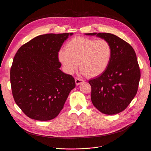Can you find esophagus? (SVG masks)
Instances as JSON below:
<instances>
[{"label":"esophagus","instance_id":"1","mask_svg":"<svg viewBox=\"0 0 151 151\" xmlns=\"http://www.w3.org/2000/svg\"><path fill=\"white\" fill-rule=\"evenodd\" d=\"M75 82H76V84L77 85H78L80 84H81L82 83H83L85 82L84 80L82 79V78H75Z\"/></svg>","mask_w":151,"mask_h":151}]
</instances>
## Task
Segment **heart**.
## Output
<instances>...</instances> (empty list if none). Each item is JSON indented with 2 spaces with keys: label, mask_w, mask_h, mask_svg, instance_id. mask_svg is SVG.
Masks as SVG:
<instances>
[{
  "label": "heart",
  "mask_w": 151,
  "mask_h": 151,
  "mask_svg": "<svg viewBox=\"0 0 151 151\" xmlns=\"http://www.w3.org/2000/svg\"><path fill=\"white\" fill-rule=\"evenodd\" d=\"M112 55V47L108 41L77 36L66 43L65 49L60 50L58 59L69 74L74 71L79 63L83 75L96 77L108 68Z\"/></svg>",
  "instance_id": "b5f03b06"
}]
</instances>
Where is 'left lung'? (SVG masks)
<instances>
[{
    "label": "left lung",
    "instance_id": "obj_1",
    "mask_svg": "<svg viewBox=\"0 0 151 151\" xmlns=\"http://www.w3.org/2000/svg\"><path fill=\"white\" fill-rule=\"evenodd\" d=\"M108 41L113 55L110 63L99 76L90 80L91 99L94 107L106 114L124 110L135 96L140 79V70L135 52L129 43L113 34L91 33Z\"/></svg>",
    "mask_w": 151,
    "mask_h": 151
}]
</instances>
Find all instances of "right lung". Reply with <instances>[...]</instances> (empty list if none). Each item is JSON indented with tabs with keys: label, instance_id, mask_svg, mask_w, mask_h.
<instances>
[{
	"label": "right lung",
	"instance_id": "obj_1",
	"mask_svg": "<svg viewBox=\"0 0 151 151\" xmlns=\"http://www.w3.org/2000/svg\"><path fill=\"white\" fill-rule=\"evenodd\" d=\"M49 33L34 38L17 51L10 70L13 98L24 113L38 121L57 117L76 86L60 69L58 52L69 35Z\"/></svg>",
	"mask_w": 151,
	"mask_h": 151
}]
</instances>
